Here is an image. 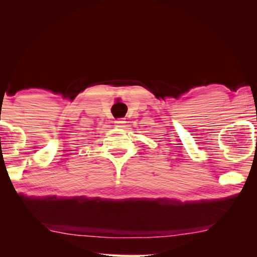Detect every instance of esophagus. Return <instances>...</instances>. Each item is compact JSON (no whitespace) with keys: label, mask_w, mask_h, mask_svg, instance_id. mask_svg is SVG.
<instances>
[{"label":"esophagus","mask_w":257,"mask_h":257,"mask_svg":"<svg viewBox=\"0 0 257 257\" xmlns=\"http://www.w3.org/2000/svg\"><path fill=\"white\" fill-rule=\"evenodd\" d=\"M125 122H127V121H125V119H124V118L116 119V120L114 121L115 125H116V127H119V128H123L124 125H125Z\"/></svg>","instance_id":"esophagus-1"}]
</instances>
